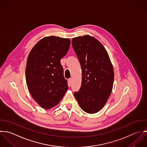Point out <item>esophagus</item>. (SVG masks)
I'll return each instance as SVG.
<instances>
[{"mask_svg":"<svg viewBox=\"0 0 147 147\" xmlns=\"http://www.w3.org/2000/svg\"><path fill=\"white\" fill-rule=\"evenodd\" d=\"M71 82H72V78H70L69 79V82L70 84H71Z\"/></svg>","mask_w":147,"mask_h":147,"instance_id":"obj_1","label":"esophagus"}]
</instances>
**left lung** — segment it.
I'll return each mask as SVG.
<instances>
[{
	"mask_svg": "<svg viewBox=\"0 0 147 147\" xmlns=\"http://www.w3.org/2000/svg\"><path fill=\"white\" fill-rule=\"evenodd\" d=\"M72 47L82 69V84L74 95L81 108L88 114L100 110L112 91L114 73L103 45L88 35L72 38Z\"/></svg>",
	"mask_w": 147,
	"mask_h": 147,
	"instance_id": "obj_1",
	"label": "left lung"
}]
</instances>
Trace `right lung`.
<instances>
[{"instance_id": "obj_1", "label": "right lung", "mask_w": 147, "mask_h": 147, "mask_svg": "<svg viewBox=\"0 0 147 147\" xmlns=\"http://www.w3.org/2000/svg\"><path fill=\"white\" fill-rule=\"evenodd\" d=\"M70 40L56 36L40 40L28 55L26 77L30 94L43 109L59 104L67 90L61 59L70 47Z\"/></svg>"}]
</instances>
